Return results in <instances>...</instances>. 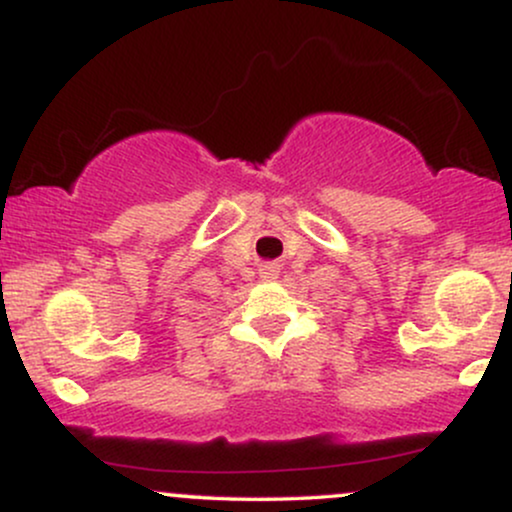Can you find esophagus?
<instances>
[{
	"label": "esophagus",
	"instance_id": "esophagus-1",
	"mask_svg": "<svg viewBox=\"0 0 512 512\" xmlns=\"http://www.w3.org/2000/svg\"><path fill=\"white\" fill-rule=\"evenodd\" d=\"M276 274H279L276 264H262V267H260L262 279H276Z\"/></svg>",
	"mask_w": 512,
	"mask_h": 512
}]
</instances>
